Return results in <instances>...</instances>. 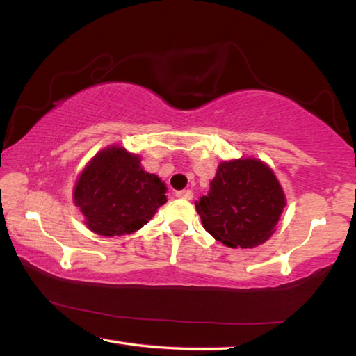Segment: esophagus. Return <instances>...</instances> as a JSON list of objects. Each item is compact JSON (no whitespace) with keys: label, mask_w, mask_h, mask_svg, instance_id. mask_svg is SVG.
<instances>
[{"label":"esophagus","mask_w":356,"mask_h":356,"mask_svg":"<svg viewBox=\"0 0 356 356\" xmlns=\"http://www.w3.org/2000/svg\"><path fill=\"white\" fill-rule=\"evenodd\" d=\"M176 196L179 199H186V200H191L193 199V191L191 190H182V191H177Z\"/></svg>","instance_id":"obj_1"}]
</instances>
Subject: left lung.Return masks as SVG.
<instances>
[{"instance_id":"1","label":"left lung","mask_w":356,"mask_h":356,"mask_svg":"<svg viewBox=\"0 0 356 356\" xmlns=\"http://www.w3.org/2000/svg\"><path fill=\"white\" fill-rule=\"evenodd\" d=\"M195 205L204 229L216 241L252 249L273 236L286 197L264 161L245 157L222 160L207 196Z\"/></svg>"}]
</instances>
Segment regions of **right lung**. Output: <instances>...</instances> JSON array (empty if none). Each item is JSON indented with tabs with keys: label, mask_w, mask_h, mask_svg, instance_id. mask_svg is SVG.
Listing matches in <instances>:
<instances>
[{
	"label": "right lung",
	"mask_w": 356,
	"mask_h": 356,
	"mask_svg": "<svg viewBox=\"0 0 356 356\" xmlns=\"http://www.w3.org/2000/svg\"><path fill=\"white\" fill-rule=\"evenodd\" d=\"M166 184L141 166V157L107 146L90 159L73 190V202L96 235L134 234L166 202Z\"/></svg>",
	"instance_id": "obj_1"
}]
</instances>
